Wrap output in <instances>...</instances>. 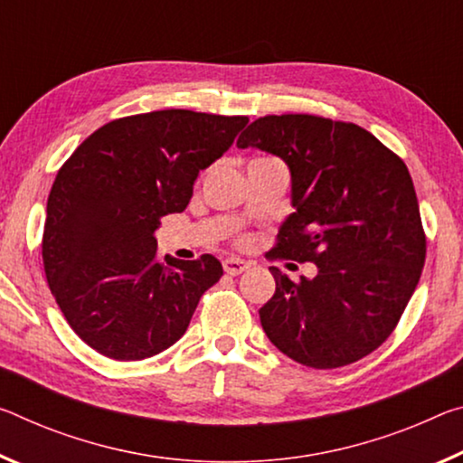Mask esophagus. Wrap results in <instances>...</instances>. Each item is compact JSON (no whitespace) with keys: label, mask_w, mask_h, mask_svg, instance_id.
I'll use <instances>...</instances> for the list:
<instances>
[{"label":"esophagus","mask_w":463,"mask_h":463,"mask_svg":"<svg viewBox=\"0 0 463 463\" xmlns=\"http://www.w3.org/2000/svg\"><path fill=\"white\" fill-rule=\"evenodd\" d=\"M222 268L229 276H239V274H243L245 269L251 268V263L245 261V260H239V258H229V260L222 261Z\"/></svg>","instance_id":"obj_1"}]
</instances>
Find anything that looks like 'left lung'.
<instances>
[{
    "instance_id": "8db88e82",
    "label": "left lung",
    "mask_w": 463,
    "mask_h": 463,
    "mask_svg": "<svg viewBox=\"0 0 463 463\" xmlns=\"http://www.w3.org/2000/svg\"><path fill=\"white\" fill-rule=\"evenodd\" d=\"M237 146L290 168L295 212L266 258L317 266L298 282L269 268L276 292L260 309L263 332L313 369L361 361L392 335L427 258L408 166L366 129L317 115L260 117Z\"/></svg>"
}]
</instances>
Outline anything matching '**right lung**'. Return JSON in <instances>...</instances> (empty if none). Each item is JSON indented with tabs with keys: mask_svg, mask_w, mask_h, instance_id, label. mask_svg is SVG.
Returning <instances> with one entry per match:
<instances>
[{
	"mask_svg": "<svg viewBox=\"0 0 463 463\" xmlns=\"http://www.w3.org/2000/svg\"><path fill=\"white\" fill-rule=\"evenodd\" d=\"M243 115L166 109L109 121L73 150L47 200L43 266L88 346L142 361L173 346L222 276L214 255H156L160 218L187 208L200 171L231 148Z\"/></svg>",
	"mask_w": 463,
	"mask_h": 463,
	"instance_id": "add662e5",
	"label": "right lung"
}]
</instances>
